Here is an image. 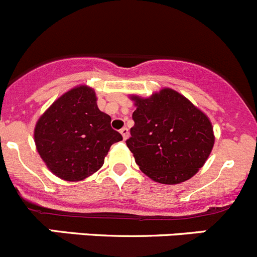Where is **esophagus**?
<instances>
[{"label": "esophagus", "instance_id": "34e87169", "mask_svg": "<svg viewBox=\"0 0 257 257\" xmlns=\"http://www.w3.org/2000/svg\"><path fill=\"white\" fill-rule=\"evenodd\" d=\"M119 133H121L122 138H123V140H126L127 136H128V128L127 127H122L121 130H119Z\"/></svg>", "mask_w": 257, "mask_h": 257}]
</instances>
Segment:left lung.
Returning <instances> with one entry per match:
<instances>
[{"mask_svg": "<svg viewBox=\"0 0 257 257\" xmlns=\"http://www.w3.org/2000/svg\"><path fill=\"white\" fill-rule=\"evenodd\" d=\"M136 109L127 148L141 172L161 184L190 179L208 159L213 127L203 112L177 90L164 88L149 98L131 96Z\"/></svg>", "mask_w": 257, "mask_h": 257, "instance_id": "left-lung-1", "label": "left lung"}]
</instances>
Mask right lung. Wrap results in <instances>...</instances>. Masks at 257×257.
<instances>
[{
  "label": "right lung",
  "instance_id": "obj_1",
  "mask_svg": "<svg viewBox=\"0 0 257 257\" xmlns=\"http://www.w3.org/2000/svg\"><path fill=\"white\" fill-rule=\"evenodd\" d=\"M34 139L53 174L79 182L103 165L111 145L122 140L111 117L97 107L94 90L79 85L54 102L38 119Z\"/></svg>",
  "mask_w": 257,
  "mask_h": 257
}]
</instances>
